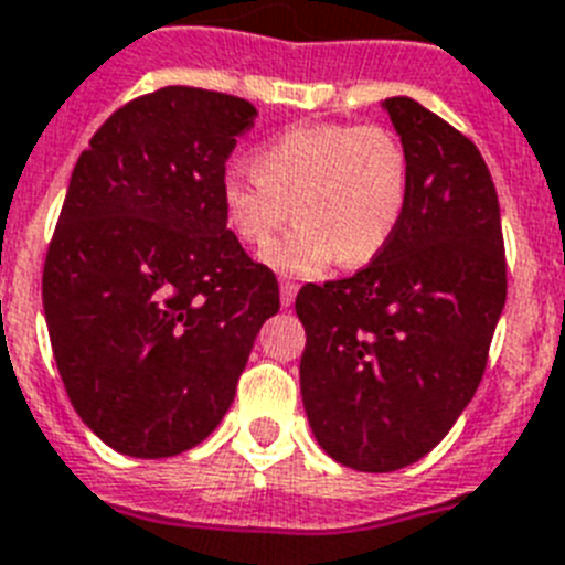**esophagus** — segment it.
Returning <instances> with one entry per match:
<instances>
[{
    "label": "esophagus",
    "instance_id": "obj_1",
    "mask_svg": "<svg viewBox=\"0 0 565 565\" xmlns=\"http://www.w3.org/2000/svg\"><path fill=\"white\" fill-rule=\"evenodd\" d=\"M298 296V284L289 281V278H284L281 281V307H289V303L296 301Z\"/></svg>",
    "mask_w": 565,
    "mask_h": 565
}]
</instances>
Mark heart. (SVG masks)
Here are the masks:
<instances>
[{"label":"heart","instance_id":"obj_1","mask_svg":"<svg viewBox=\"0 0 565 565\" xmlns=\"http://www.w3.org/2000/svg\"><path fill=\"white\" fill-rule=\"evenodd\" d=\"M253 173L224 175V218L244 244L267 247L296 213L301 224L267 262L301 276L338 258L370 264L392 242L409 199L406 147L381 125H292L255 150Z\"/></svg>","mask_w":565,"mask_h":565}]
</instances>
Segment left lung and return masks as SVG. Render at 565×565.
Instances as JSON below:
<instances>
[{
	"label": "left lung",
	"mask_w": 565,
	"mask_h": 565,
	"mask_svg": "<svg viewBox=\"0 0 565 565\" xmlns=\"http://www.w3.org/2000/svg\"><path fill=\"white\" fill-rule=\"evenodd\" d=\"M384 110L409 156L404 218L355 276L296 298L312 435L358 472H395L444 440L507 303L498 193L480 150L415 99L392 96Z\"/></svg>",
	"instance_id": "left-lung-1"
}]
</instances>
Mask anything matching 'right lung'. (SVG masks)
Instances as JSON below:
<instances>
[{
  "mask_svg": "<svg viewBox=\"0 0 565 565\" xmlns=\"http://www.w3.org/2000/svg\"><path fill=\"white\" fill-rule=\"evenodd\" d=\"M247 99L170 85L127 102L73 167L42 273L53 358L73 409L130 458H170L222 424L273 269L222 207Z\"/></svg>",
  "mask_w": 565,
  "mask_h": 565,
  "instance_id": "right-lung-1",
  "label": "right lung"
}]
</instances>
